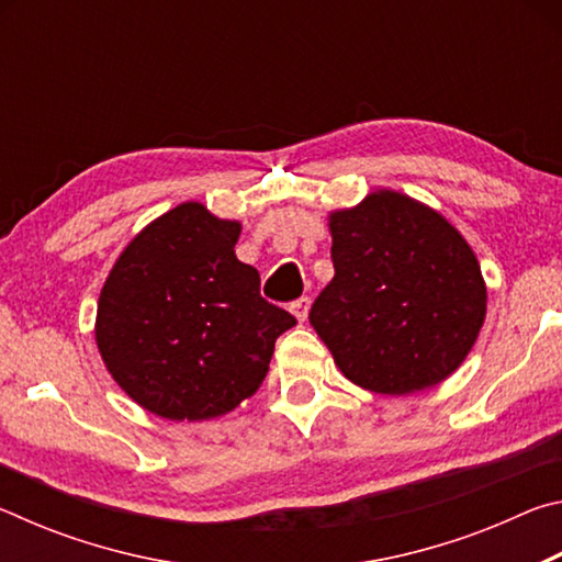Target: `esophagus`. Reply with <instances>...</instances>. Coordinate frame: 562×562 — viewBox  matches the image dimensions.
<instances>
[{"mask_svg":"<svg viewBox=\"0 0 562 562\" xmlns=\"http://www.w3.org/2000/svg\"><path fill=\"white\" fill-rule=\"evenodd\" d=\"M310 304H312V300L310 297H300V300H294L292 304H290V310H292V315L297 317L300 322H304L307 319V312H310Z\"/></svg>","mask_w":562,"mask_h":562,"instance_id":"esophagus-1","label":"esophagus"}]
</instances>
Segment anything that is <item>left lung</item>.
<instances>
[{"label": "left lung", "instance_id": "left-lung-1", "mask_svg": "<svg viewBox=\"0 0 562 562\" xmlns=\"http://www.w3.org/2000/svg\"><path fill=\"white\" fill-rule=\"evenodd\" d=\"M329 233L335 278L310 322L339 372L392 396L453 374L486 319V282L461 233L394 190L335 211Z\"/></svg>", "mask_w": 562, "mask_h": 562}]
</instances>
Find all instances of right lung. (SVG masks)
<instances>
[{
    "instance_id": "1",
    "label": "right lung",
    "mask_w": 562,
    "mask_h": 562,
    "mask_svg": "<svg viewBox=\"0 0 562 562\" xmlns=\"http://www.w3.org/2000/svg\"><path fill=\"white\" fill-rule=\"evenodd\" d=\"M240 223L183 203L144 227L109 272L97 345L116 384L170 422L215 418L258 392L274 339L297 325L235 258Z\"/></svg>"
}]
</instances>
